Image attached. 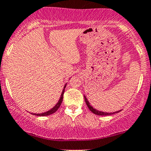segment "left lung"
<instances>
[{
    "label": "left lung",
    "mask_w": 151,
    "mask_h": 151,
    "mask_svg": "<svg viewBox=\"0 0 151 151\" xmlns=\"http://www.w3.org/2000/svg\"><path fill=\"white\" fill-rule=\"evenodd\" d=\"M83 97H84V101H85L86 104L87 105V107H88V108L90 109V111H91L92 113H93V114H95L101 115V116H107V115H112L114 114H116V113H118L121 111H116V112L108 113V112H104V111H98V110L93 108V107L91 106V104L89 103V101H88V100H87V98L85 97V96H83Z\"/></svg>",
    "instance_id": "8db88e82"
}]
</instances>
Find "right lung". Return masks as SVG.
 <instances>
[{"instance_id":"obj_1","label":"right lung","mask_w":151,"mask_h":151,"mask_svg":"<svg viewBox=\"0 0 151 151\" xmlns=\"http://www.w3.org/2000/svg\"><path fill=\"white\" fill-rule=\"evenodd\" d=\"M66 85H67V84H65V85H64V89H63V91H62V93H61V95H60V99H59L58 102L56 104V105H55V106H54V107H52V108L50 109V110H49V111H46V112L40 113V114H33V113H32V114L36 115V116H48V115H50V114H54V113L56 112V111L58 110V108L60 107V104H61V103H62V101H63V96H64V89H65Z\"/></svg>"}]
</instances>
